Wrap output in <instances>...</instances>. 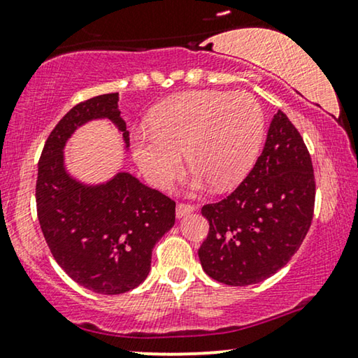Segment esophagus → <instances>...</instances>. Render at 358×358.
Masks as SVG:
<instances>
[{
  "mask_svg": "<svg viewBox=\"0 0 358 358\" xmlns=\"http://www.w3.org/2000/svg\"><path fill=\"white\" fill-rule=\"evenodd\" d=\"M192 212H195V207L194 205H185V203H179L178 207H176V217L178 218H184L190 215Z\"/></svg>",
  "mask_w": 358,
  "mask_h": 358,
  "instance_id": "obj_1",
  "label": "esophagus"
}]
</instances>
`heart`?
Here are the masks:
<instances>
[{
    "label": "heart",
    "instance_id": "obj_1",
    "mask_svg": "<svg viewBox=\"0 0 358 358\" xmlns=\"http://www.w3.org/2000/svg\"><path fill=\"white\" fill-rule=\"evenodd\" d=\"M262 107L248 92L189 91L156 106L148 130L131 135V153L146 179L168 189L179 178L184 153L194 171L189 192L217 184L231 189L249 174L261 151Z\"/></svg>",
    "mask_w": 358,
    "mask_h": 358
}]
</instances>
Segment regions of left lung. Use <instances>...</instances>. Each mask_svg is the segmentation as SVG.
<instances>
[{
	"label": "left lung",
	"mask_w": 358,
	"mask_h": 358,
	"mask_svg": "<svg viewBox=\"0 0 358 358\" xmlns=\"http://www.w3.org/2000/svg\"><path fill=\"white\" fill-rule=\"evenodd\" d=\"M315 174L305 141L278 110L248 178L202 215L210 231L199 249L208 277L246 287L277 273L301 246L315 212Z\"/></svg>",
	"instance_id": "left-lung-1"
}]
</instances>
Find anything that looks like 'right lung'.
Wrapping results in <instances>:
<instances>
[{
    "label": "right lung",
    "mask_w": 358,
    "mask_h": 358,
    "mask_svg": "<svg viewBox=\"0 0 358 358\" xmlns=\"http://www.w3.org/2000/svg\"><path fill=\"white\" fill-rule=\"evenodd\" d=\"M92 120L112 122L129 151L119 92L73 107L52 130L38 161L37 215L52 256L73 280L101 295H120L148 277L155 244L174 227L176 203L124 171L104 182L71 174L66 143Z\"/></svg>",
    "instance_id": "right-lung-1"
}]
</instances>
